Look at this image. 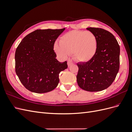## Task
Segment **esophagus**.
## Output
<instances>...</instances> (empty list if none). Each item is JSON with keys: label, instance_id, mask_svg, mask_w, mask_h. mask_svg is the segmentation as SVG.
<instances>
[{"label": "esophagus", "instance_id": "obj_1", "mask_svg": "<svg viewBox=\"0 0 132 132\" xmlns=\"http://www.w3.org/2000/svg\"><path fill=\"white\" fill-rule=\"evenodd\" d=\"M73 64V63L72 62V61H68V65L69 67L71 65H72Z\"/></svg>", "mask_w": 132, "mask_h": 132}]
</instances>
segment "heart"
<instances>
[{
  "instance_id": "b5f03b06",
  "label": "heart",
  "mask_w": 132,
  "mask_h": 132,
  "mask_svg": "<svg viewBox=\"0 0 132 132\" xmlns=\"http://www.w3.org/2000/svg\"><path fill=\"white\" fill-rule=\"evenodd\" d=\"M59 45L55 43L54 50L62 58L68 54L79 62H88L93 58L97 50L98 42L96 36L90 31L73 30L63 35Z\"/></svg>"
}]
</instances>
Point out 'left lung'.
<instances>
[{
  "label": "left lung",
  "mask_w": 132,
  "mask_h": 132,
  "mask_svg": "<svg viewBox=\"0 0 132 132\" xmlns=\"http://www.w3.org/2000/svg\"><path fill=\"white\" fill-rule=\"evenodd\" d=\"M86 29L96 37L97 50L90 61L77 64V82L85 91H102L112 84L118 72L120 47L117 39L109 31L101 28Z\"/></svg>",
  "instance_id": "left-lung-1"
}]
</instances>
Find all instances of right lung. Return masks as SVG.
Returning <instances> with one entry per match:
<instances>
[{
  "label": "right lung",
  "instance_id": "1",
  "mask_svg": "<svg viewBox=\"0 0 132 132\" xmlns=\"http://www.w3.org/2000/svg\"><path fill=\"white\" fill-rule=\"evenodd\" d=\"M64 30H36L26 36L18 46L15 72L28 90L46 93L57 86L59 74L68 65L67 61H58L53 48L55 40Z\"/></svg>",
  "mask_w": 132,
  "mask_h": 132
}]
</instances>
